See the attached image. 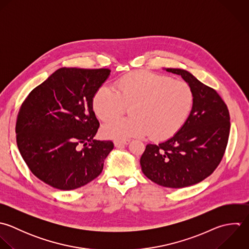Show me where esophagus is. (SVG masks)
I'll return each mask as SVG.
<instances>
[{
    "instance_id": "1",
    "label": "esophagus",
    "mask_w": 249,
    "mask_h": 249,
    "mask_svg": "<svg viewBox=\"0 0 249 249\" xmlns=\"http://www.w3.org/2000/svg\"><path fill=\"white\" fill-rule=\"evenodd\" d=\"M130 142L129 140H125V141H114V145L116 147H122L124 145H127Z\"/></svg>"
}]
</instances>
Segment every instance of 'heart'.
I'll return each instance as SVG.
<instances>
[{
  "label": "heart",
  "mask_w": 249,
  "mask_h": 249,
  "mask_svg": "<svg viewBox=\"0 0 249 249\" xmlns=\"http://www.w3.org/2000/svg\"><path fill=\"white\" fill-rule=\"evenodd\" d=\"M194 102L190 86L180 80L149 71H135L115 82V91L101 86L92 99V107L102 121L112 120L131 107L132 117L116 119L103 128V135L117 141L140 138L149 133L166 140L178 132Z\"/></svg>",
  "instance_id": "heart-1"
}]
</instances>
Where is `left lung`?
I'll return each instance as SVG.
<instances>
[{
	"instance_id": "8db88e82",
	"label": "left lung",
	"mask_w": 249,
	"mask_h": 249,
	"mask_svg": "<svg viewBox=\"0 0 249 249\" xmlns=\"http://www.w3.org/2000/svg\"><path fill=\"white\" fill-rule=\"evenodd\" d=\"M181 75L194 102L179 131L159 144H147L141 157L142 171L151 181L169 188L197 184L220 164L230 134L228 107L218 93L181 69H166Z\"/></svg>"
}]
</instances>
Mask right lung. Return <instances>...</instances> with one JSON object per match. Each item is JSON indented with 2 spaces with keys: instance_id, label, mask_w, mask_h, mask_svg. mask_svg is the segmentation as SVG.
Here are the masks:
<instances>
[{
  "instance_id": "right-lung-1",
  "label": "right lung",
  "mask_w": 249,
  "mask_h": 249,
  "mask_svg": "<svg viewBox=\"0 0 249 249\" xmlns=\"http://www.w3.org/2000/svg\"><path fill=\"white\" fill-rule=\"evenodd\" d=\"M109 73L104 68H61L22 103L17 146L29 170L44 183L73 190L102 173L113 142L93 139L100 123L92 99Z\"/></svg>"
}]
</instances>
